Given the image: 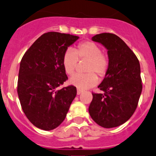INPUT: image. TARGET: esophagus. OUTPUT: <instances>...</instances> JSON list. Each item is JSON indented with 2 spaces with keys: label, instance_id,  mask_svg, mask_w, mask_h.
<instances>
[{
  "label": "esophagus",
  "instance_id": "34e87169",
  "mask_svg": "<svg viewBox=\"0 0 156 156\" xmlns=\"http://www.w3.org/2000/svg\"><path fill=\"white\" fill-rule=\"evenodd\" d=\"M82 93H83V90H79V89H77V92H76L77 95H80Z\"/></svg>",
  "mask_w": 156,
  "mask_h": 156
}]
</instances>
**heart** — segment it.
I'll return each instance as SVG.
<instances>
[{"instance_id": "heart-1", "label": "heart", "mask_w": 156, "mask_h": 156, "mask_svg": "<svg viewBox=\"0 0 156 156\" xmlns=\"http://www.w3.org/2000/svg\"><path fill=\"white\" fill-rule=\"evenodd\" d=\"M78 60H87L86 70L88 73L74 74L69 79V83L79 90H87L94 87L98 83V75L103 76L109 66L106 56L101 53V49L95 43L86 41L77 46L75 51L68 49L63 56V66L68 75H72L76 70Z\"/></svg>"}]
</instances>
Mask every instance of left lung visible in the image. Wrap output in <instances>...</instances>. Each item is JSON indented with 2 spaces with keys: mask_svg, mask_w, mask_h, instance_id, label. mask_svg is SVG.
Here are the masks:
<instances>
[{
  "mask_svg": "<svg viewBox=\"0 0 156 156\" xmlns=\"http://www.w3.org/2000/svg\"><path fill=\"white\" fill-rule=\"evenodd\" d=\"M92 41L107 50L109 66L98 86L103 93H93L89 112L93 121L103 128L125 123L137 107L142 90L140 64L135 53L116 35L103 33Z\"/></svg>",
  "mask_w": 156,
  "mask_h": 156,
  "instance_id": "1",
  "label": "left lung"
}]
</instances>
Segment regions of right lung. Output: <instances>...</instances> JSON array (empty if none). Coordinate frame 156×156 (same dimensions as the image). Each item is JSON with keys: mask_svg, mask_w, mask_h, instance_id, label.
Listing matches in <instances>:
<instances>
[{"mask_svg": "<svg viewBox=\"0 0 156 156\" xmlns=\"http://www.w3.org/2000/svg\"><path fill=\"white\" fill-rule=\"evenodd\" d=\"M79 37L48 32L40 37L20 63L17 93L23 112L41 129H54L66 118L76 96L73 86L58 89L68 79L63 56Z\"/></svg>", "mask_w": 156, "mask_h": 156, "instance_id": "add662e5", "label": "right lung"}]
</instances>
